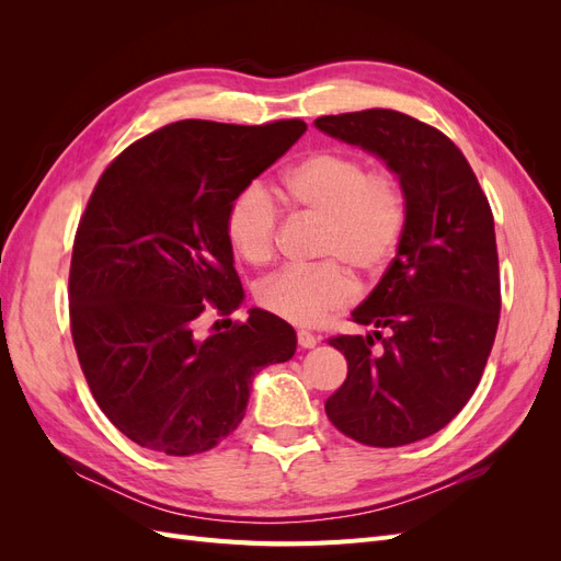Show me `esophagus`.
Segmentation results:
<instances>
[{
    "label": "esophagus",
    "instance_id": "obj_1",
    "mask_svg": "<svg viewBox=\"0 0 561 561\" xmlns=\"http://www.w3.org/2000/svg\"><path fill=\"white\" fill-rule=\"evenodd\" d=\"M297 344L301 348H313L318 344V336L313 332H309V330H299L297 332Z\"/></svg>",
    "mask_w": 561,
    "mask_h": 561
}]
</instances>
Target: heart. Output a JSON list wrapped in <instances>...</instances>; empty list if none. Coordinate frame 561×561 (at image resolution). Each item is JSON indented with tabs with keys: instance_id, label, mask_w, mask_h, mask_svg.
I'll list each match as a JSON object with an SVG mask.
<instances>
[{
	"instance_id": "obj_1",
	"label": "heart",
	"mask_w": 561,
	"mask_h": 561,
	"mask_svg": "<svg viewBox=\"0 0 561 561\" xmlns=\"http://www.w3.org/2000/svg\"><path fill=\"white\" fill-rule=\"evenodd\" d=\"M278 196L322 219L320 257L334 260L311 268H280L257 283L254 299L287 322L316 325L355 297V280L340 261L375 276L396 257L410 222V196L396 171L367 168L360 157L339 149L311 151L293 163L280 178ZM278 227L280 210L262 184L250 182L229 201L227 241L248 264L260 266L274 257Z\"/></svg>"
}]
</instances>
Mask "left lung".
Segmentation results:
<instances>
[{
	"mask_svg": "<svg viewBox=\"0 0 561 561\" xmlns=\"http://www.w3.org/2000/svg\"><path fill=\"white\" fill-rule=\"evenodd\" d=\"M316 126L381 157L410 196L396 260L351 316L371 332L328 339L348 375L325 402L355 443L402 447L443 431L482 379L501 318L494 215L463 151L414 116L363 110Z\"/></svg>",
	"mask_w": 561,
	"mask_h": 561,
	"instance_id": "obj_1",
	"label": "left lung"
}]
</instances>
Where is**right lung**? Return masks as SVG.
Masks as SVG:
<instances>
[{"mask_svg": "<svg viewBox=\"0 0 561 561\" xmlns=\"http://www.w3.org/2000/svg\"><path fill=\"white\" fill-rule=\"evenodd\" d=\"M307 130L184 118L126 147L100 175L70 264V330L100 410L135 445L208 451L245 416L252 377L290 360L297 334L252 309L210 336L198 318L243 301L225 215L233 194Z\"/></svg>", "mask_w": 561, "mask_h": 561, "instance_id": "add662e5", "label": "right lung"}]
</instances>
